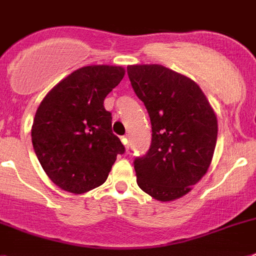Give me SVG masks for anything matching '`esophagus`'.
<instances>
[{"label":"esophagus","mask_w":256,"mask_h":256,"mask_svg":"<svg viewBox=\"0 0 256 256\" xmlns=\"http://www.w3.org/2000/svg\"><path fill=\"white\" fill-rule=\"evenodd\" d=\"M122 143H124V146H125L126 150H130V143H128V136L122 138Z\"/></svg>","instance_id":"esophagus-1"}]
</instances>
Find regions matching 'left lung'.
I'll list each match as a JSON object with an SVG mask.
<instances>
[{
	"label": "left lung",
	"instance_id": "1",
	"mask_svg": "<svg viewBox=\"0 0 256 256\" xmlns=\"http://www.w3.org/2000/svg\"><path fill=\"white\" fill-rule=\"evenodd\" d=\"M136 96L152 125V143L134 161L136 183L158 201L180 198L206 174L218 138V120L200 86L160 64L128 66Z\"/></svg>",
	"mask_w": 256,
	"mask_h": 256
}]
</instances>
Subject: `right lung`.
I'll return each instance as SVG.
<instances>
[{
  "label": "right lung",
  "mask_w": 256,
  "mask_h": 256,
  "mask_svg": "<svg viewBox=\"0 0 256 256\" xmlns=\"http://www.w3.org/2000/svg\"><path fill=\"white\" fill-rule=\"evenodd\" d=\"M124 76L122 66H82L51 88L37 108L33 148L62 190L80 194L102 186L117 154L125 152L104 108V99Z\"/></svg>",
  "instance_id": "right-lung-1"
}]
</instances>
